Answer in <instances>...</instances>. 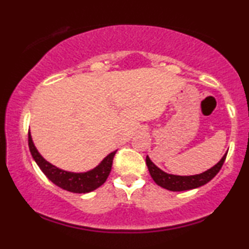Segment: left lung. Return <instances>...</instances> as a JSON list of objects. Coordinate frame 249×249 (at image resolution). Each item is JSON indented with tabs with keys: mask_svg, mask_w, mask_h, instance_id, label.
<instances>
[{
	"mask_svg": "<svg viewBox=\"0 0 249 249\" xmlns=\"http://www.w3.org/2000/svg\"><path fill=\"white\" fill-rule=\"evenodd\" d=\"M227 157V153L222 157V159L215 164L214 167H212L211 169L204 171V173L199 175H194V176H176V175H169L164 173L155 163L150 160L149 157H146V166L150 171V175L153 178V180L156 181V184H158L159 186L162 188H166L168 191L173 192H181V191H188L193 190V188H197L202 185H205L219 173L221 169L223 162H225Z\"/></svg>",
	"mask_w": 249,
	"mask_h": 249,
	"instance_id": "1",
	"label": "left lung"
}]
</instances>
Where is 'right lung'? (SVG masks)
<instances>
[{
	"instance_id": "add662e5",
	"label": "right lung",
	"mask_w": 249,
	"mask_h": 249,
	"mask_svg": "<svg viewBox=\"0 0 249 249\" xmlns=\"http://www.w3.org/2000/svg\"><path fill=\"white\" fill-rule=\"evenodd\" d=\"M28 145L33 158L36 161L38 167L40 168L41 171L45 174L48 179L52 183H54L56 186L63 188V190L72 192V193H89L100 187L109 176L111 170V164H113V159L116 151L111 152L105 158L99 166L94 169L87 171V173L75 174L69 173L62 169H58L53 164L47 162L40 153L37 151L36 146L34 145L33 140H31L30 133H28Z\"/></svg>"
}]
</instances>
